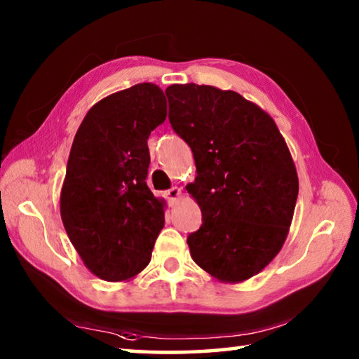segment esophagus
Returning a JSON list of instances; mask_svg holds the SVG:
<instances>
[{
    "label": "esophagus",
    "mask_w": 359,
    "mask_h": 359,
    "mask_svg": "<svg viewBox=\"0 0 359 359\" xmlns=\"http://www.w3.org/2000/svg\"><path fill=\"white\" fill-rule=\"evenodd\" d=\"M180 195H182V191H180L179 187H172V189H169L166 191V198L169 200V203H174Z\"/></svg>",
    "instance_id": "esophagus-1"
}]
</instances>
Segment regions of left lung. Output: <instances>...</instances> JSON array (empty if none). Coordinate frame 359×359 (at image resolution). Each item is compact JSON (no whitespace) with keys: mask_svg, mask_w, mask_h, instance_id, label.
Instances as JSON below:
<instances>
[{"mask_svg":"<svg viewBox=\"0 0 359 359\" xmlns=\"http://www.w3.org/2000/svg\"><path fill=\"white\" fill-rule=\"evenodd\" d=\"M166 95L170 126L196 164L187 190L203 224L187 238L191 259L220 281L249 280L280 252L292 222L299 179L286 142L262 108L233 90L189 83Z\"/></svg>","mask_w":359,"mask_h":359,"instance_id":"8db88e82","label":"left lung"}]
</instances>
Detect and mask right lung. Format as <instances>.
I'll return each instance as SVG.
<instances>
[{"label": "right lung", "mask_w": 359, "mask_h": 359, "mask_svg": "<svg viewBox=\"0 0 359 359\" xmlns=\"http://www.w3.org/2000/svg\"><path fill=\"white\" fill-rule=\"evenodd\" d=\"M166 108L156 84H135L97 102L73 140L62 222L84 265L105 281L144 270L164 226V201L147 187V140L166 119Z\"/></svg>", "instance_id": "right-lung-1"}]
</instances>
